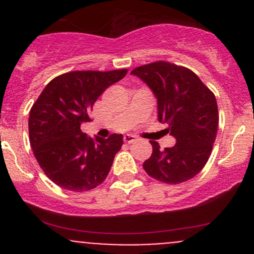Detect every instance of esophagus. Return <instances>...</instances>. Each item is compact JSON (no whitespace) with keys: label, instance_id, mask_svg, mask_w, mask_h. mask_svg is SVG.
Here are the masks:
<instances>
[{"label":"esophagus","instance_id":"1","mask_svg":"<svg viewBox=\"0 0 254 254\" xmlns=\"http://www.w3.org/2000/svg\"><path fill=\"white\" fill-rule=\"evenodd\" d=\"M135 141H136V136H134V135H125L124 136L125 143H132Z\"/></svg>","mask_w":254,"mask_h":254}]
</instances>
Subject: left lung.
<instances>
[{
    "label": "left lung",
    "instance_id": "1",
    "mask_svg": "<svg viewBox=\"0 0 254 254\" xmlns=\"http://www.w3.org/2000/svg\"><path fill=\"white\" fill-rule=\"evenodd\" d=\"M148 86L157 99V118L167 124L176 145L161 150L156 141L152 155L143 162L148 176L162 183L179 184L203 170L217 131L216 98L200 78L186 67L166 61L131 71Z\"/></svg>",
    "mask_w": 254,
    "mask_h": 254
}]
</instances>
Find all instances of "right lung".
Masks as SVG:
<instances>
[{"label":"right lung","mask_w":254,"mask_h":254,"mask_svg":"<svg viewBox=\"0 0 254 254\" xmlns=\"http://www.w3.org/2000/svg\"><path fill=\"white\" fill-rule=\"evenodd\" d=\"M127 70L73 71L47 84L29 113V140L38 163L56 186L72 191L96 188L108 176L123 135L91 137L81 124L91 122L94 102Z\"/></svg>","instance_id":"right-lung-1"}]
</instances>
